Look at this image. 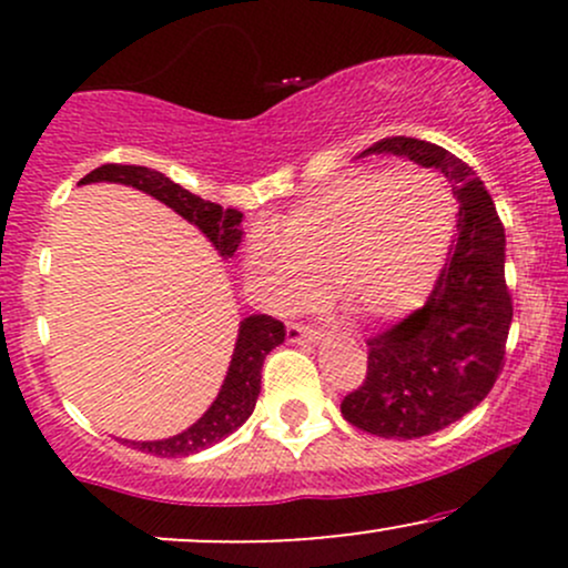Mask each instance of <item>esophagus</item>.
<instances>
[{"label":"esophagus","instance_id":"34e87169","mask_svg":"<svg viewBox=\"0 0 568 568\" xmlns=\"http://www.w3.org/2000/svg\"><path fill=\"white\" fill-rule=\"evenodd\" d=\"M285 334H288V342H298V344H312L321 338V331L312 328V325H302V323H288V328H285Z\"/></svg>","mask_w":568,"mask_h":568}]
</instances>
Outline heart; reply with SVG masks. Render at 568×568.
Wrapping results in <instances>:
<instances>
[{
  "label": "heart",
  "mask_w": 568,
  "mask_h": 568,
  "mask_svg": "<svg viewBox=\"0 0 568 568\" xmlns=\"http://www.w3.org/2000/svg\"><path fill=\"white\" fill-rule=\"evenodd\" d=\"M456 205L425 171L344 173L258 230L247 245L266 304L315 302L323 277L374 321L408 315L433 291L454 234Z\"/></svg>",
  "instance_id": "b5f03b06"
}]
</instances>
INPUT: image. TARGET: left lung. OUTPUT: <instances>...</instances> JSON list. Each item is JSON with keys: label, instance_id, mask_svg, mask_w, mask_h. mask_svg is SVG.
<instances>
[{"label": "left lung", "instance_id": "8db88e82", "mask_svg": "<svg viewBox=\"0 0 568 568\" xmlns=\"http://www.w3.org/2000/svg\"><path fill=\"white\" fill-rule=\"evenodd\" d=\"M363 154L435 168L459 202L448 258L425 306L368 338L366 379L342 400L344 419L363 433L410 440L470 414L505 368L513 323L505 226L478 173L438 143L393 135Z\"/></svg>", "mask_w": 568, "mask_h": 568}]
</instances>
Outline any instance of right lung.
Here are the masks:
<instances>
[{
	"label": "right lung",
	"instance_id": "add662e5",
	"mask_svg": "<svg viewBox=\"0 0 568 568\" xmlns=\"http://www.w3.org/2000/svg\"><path fill=\"white\" fill-rule=\"evenodd\" d=\"M93 181H114V184L141 189V192L152 194L154 200L165 202V205L173 207L179 216L192 221V224L216 245V251L224 258L234 256L240 240H243V230H240L243 213L234 211V207H221L211 200H202L197 194L189 192V189L175 184L168 175L152 171V168L116 165V162H109V165L90 171L80 184H93ZM283 338L285 325L275 321V317H245V321L240 323V334L237 344H234L230 371H226V379L221 384V393L216 400H213V406L207 408L192 427L173 435V438L125 443L152 456H189L213 446V443L224 440L226 435L243 425L247 416L253 414V408H256V397L262 393L264 357L270 355L277 344H283Z\"/></svg>",
	"mask_w": 568,
	"mask_h": 568
}]
</instances>
